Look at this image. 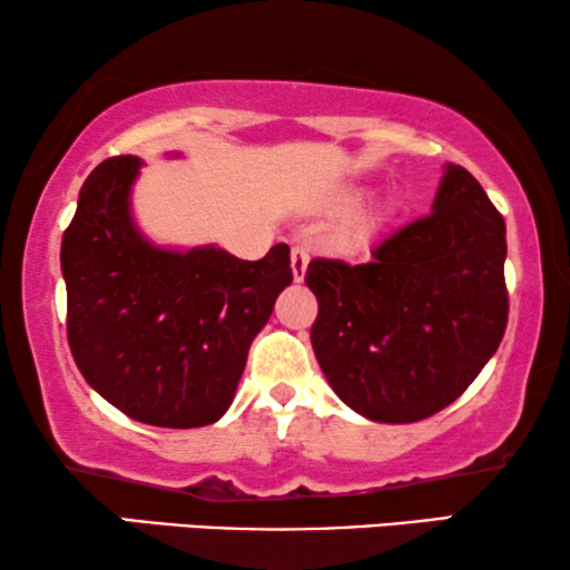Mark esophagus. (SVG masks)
I'll use <instances>...</instances> for the list:
<instances>
[{"label": "esophagus", "mask_w": 570, "mask_h": 570, "mask_svg": "<svg viewBox=\"0 0 570 570\" xmlns=\"http://www.w3.org/2000/svg\"><path fill=\"white\" fill-rule=\"evenodd\" d=\"M291 267H293V277L301 283L303 275H306V267H308V248L306 246H293Z\"/></svg>", "instance_id": "esophagus-1"}]
</instances>
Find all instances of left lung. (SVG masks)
I'll use <instances>...</instances> for the list:
<instances>
[{
  "label": "left lung",
  "instance_id": "left-lung-1",
  "mask_svg": "<svg viewBox=\"0 0 570 570\" xmlns=\"http://www.w3.org/2000/svg\"><path fill=\"white\" fill-rule=\"evenodd\" d=\"M505 254L502 214L469 169L445 165L432 212L366 264L314 258L312 345L340 401L411 424L461 397L505 335Z\"/></svg>",
  "mask_w": 570,
  "mask_h": 570
}]
</instances>
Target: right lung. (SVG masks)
I'll return each instance as SVG.
<instances>
[{"label":"right lung","instance_id":"right-lung-1","mask_svg":"<svg viewBox=\"0 0 570 570\" xmlns=\"http://www.w3.org/2000/svg\"><path fill=\"white\" fill-rule=\"evenodd\" d=\"M138 169V157H112L80 188L59 254L68 343L125 416L194 430L230 409L250 343L293 283L291 248L243 262L217 246H154L130 214Z\"/></svg>","mask_w":570,"mask_h":570}]
</instances>
